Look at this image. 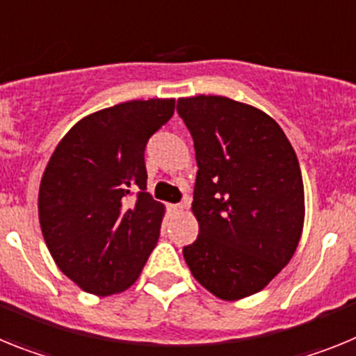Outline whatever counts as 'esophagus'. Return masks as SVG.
<instances>
[{"mask_svg": "<svg viewBox=\"0 0 356 356\" xmlns=\"http://www.w3.org/2000/svg\"><path fill=\"white\" fill-rule=\"evenodd\" d=\"M188 207V201H184V203H178V205H169V210L171 212H181L184 209H187Z\"/></svg>", "mask_w": 356, "mask_h": 356, "instance_id": "1", "label": "esophagus"}]
</instances>
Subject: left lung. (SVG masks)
Segmentation results:
<instances>
[{
    "label": "left lung",
    "mask_w": 356,
    "mask_h": 356,
    "mask_svg": "<svg viewBox=\"0 0 356 356\" xmlns=\"http://www.w3.org/2000/svg\"><path fill=\"white\" fill-rule=\"evenodd\" d=\"M196 149L193 212L200 235L184 259L226 301L262 291L292 259L305 219L294 147L262 110L222 96L178 99Z\"/></svg>",
    "instance_id": "8db88e82"
}]
</instances>
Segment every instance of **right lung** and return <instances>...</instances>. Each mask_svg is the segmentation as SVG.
Here are the masks:
<instances>
[{"mask_svg":"<svg viewBox=\"0 0 356 356\" xmlns=\"http://www.w3.org/2000/svg\"><path fill=\"white\" fill-rule=\"evenodd\" d=\"M175 99L127 102L78 121L53 151L39 191L44 241L85 292L110 296L139 278L163 205L146 193L144 151Z\"/></svg>","mask_w":356,"mask_h":356,"instance_id":"right-lung-1","label":"right lung"}]
</instances>
